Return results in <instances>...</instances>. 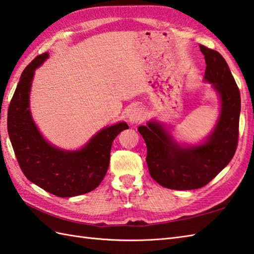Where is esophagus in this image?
Returning <instances> with one entry per match:
<instances>
[{
    "label": "esophagus",
    "mask_w": 254,
    "mask_h": 254,
    "mask_svg": "<svg viewBox=\"0 0 254 254\" xmlns=\"http://www.w3.org/2000/svg\"><path fill=\"white\" fill-rule=\"evenodd\" d=\"M145 119H146V115H145V111L143 108L136 107L133 108V109L128 113V121L134 124H138L144 122Z\"/></svg>",
    "instance_id": "1"
}]
</instances>
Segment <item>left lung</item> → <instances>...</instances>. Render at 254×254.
Listing matches in <instances>:
<instances>
[{
	"mask_svg": "<svg viewBox=\"0 0 254 254\" xmlns=\"http://www.w3.org/2000/svg\"><path fill=\"white\" fill-rule=\"evenodd\" d=\"M206 68L205 80L213 83L222 99V112L213 133L198 146L182 148L157 122L141 126L147 146L146 161L153 179L172 190H194L212 181L236 153L239 137L240 91L219 52L199 45Z\"/></svg>",
	"mask_w": 254,
	"mask_h": 254,
	"instance_id": "left-lung-1",
	"label": "left lung"
}]
</instances>
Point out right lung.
<instances>
[{
  "label": "right lung",
  "instance_id": "obj_1",
  "mask_svg": "<svg viewBox=\"0 0 254 254\" xmlns=\"http://www.w3.org/2000/svg\"><path fill=\"white\" fill-rule=\"evenodd\" d=\"M47 58V52L36 57L21 73L8 107V136L27 179L53 195L76 196L95 190L104 180L113 139L128 126L120 122L104 128L77 152H64L47 143L28 109L32 76Z\"/></svg>",
  "mask_w": 254,
  "mask_h": 254
}]
</instances>
